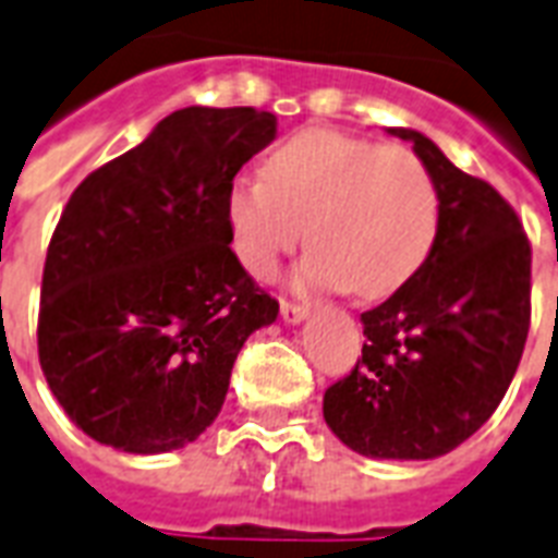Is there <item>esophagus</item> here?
<instances>
[{
    "instance_id": "esophagus-1",
    "label": "esophagus",
    "mask_w": 558,
    "mask_h": 558,
    "mask_svg": "<svg viewBox=\"0 0 558 558\" xmlns=\"http://www.w3.org/2000/svg\"><path fill=\"white\" fill-rule=\"evenodd\" d=\"M279 314H282V319L288 323V326H296V323H302V319L308 317V308H305V305H300V302L282 300V305H279Z\"/></svg>"
}]
</instances>
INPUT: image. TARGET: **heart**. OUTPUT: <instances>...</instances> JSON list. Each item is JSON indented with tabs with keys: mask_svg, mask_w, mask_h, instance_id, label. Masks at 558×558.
<instances>
[{
	"mask_svg": "<svg viewBox=\"0 0 558 558\" xmlns=\"http://www.w3.org/2000/svg\"><path fill=\"white\" fill-rule=\"evenodd\" d=\"M241 267L270 279L279 258L308 239L300 288H352L387 296L416 274L439 230V192L401 145L305 128L274 148L265 177H239L223 201Z\"/></svg>",
	"mask_w": 558,
	"mask_h": 558,
	"instance_id": "heart-1",
	"label": "heart"
}]
</instances>
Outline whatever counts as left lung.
<instances>
[{"instance_id": "obj_1", "label": "left lung", "mask_w": 558, "mask_h": 558, "mask_svg": "<svg viewBox=\"0 0 558 558\" xmlns=\"http://www.w3.org/2000/svg\"><path fill=\"white\" fill-rule=\"evenodd\" d=\"M439 192V230L416 274L364 311L355 369L323 396L340 442L375 460H434L495 413L530 331V241L515 209L410 128Z\"/></svg>"}]
</instances>
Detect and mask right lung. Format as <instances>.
I'll list each match as a JSON object with an SVG mask.
<instances>
[{
	"instance_id": "1",
	"label": "right lung",
	"mask_w": 558,
	"mask_h": 558,
	"mask_svg": "<svg viewBox=\"0 0 558 558\" xmlns=\"http://www.w3.org/2000/svg\"><path fill=\"white\" fill-rule=\"evenodd\" d=\"M276 140L253 107H185L69 197L43 267L37 349L95 442L166 454L218 418L241 347L279 314L230 250L223 201Z\"/></svg>"
}]
</instances>
